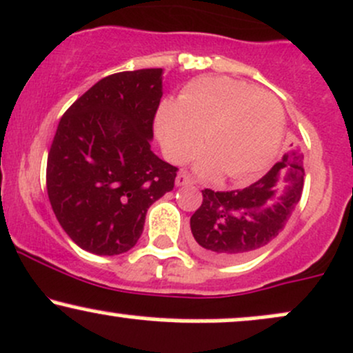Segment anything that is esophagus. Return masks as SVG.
<instances>
[{
	"instance_id": "obj_1",
	"label": "esophagus",
	"mask_w": 353,
	"mask_h": 353,
	"mask_svg": "<svg viewBox=\"0 0 353 353\" xmlns=\"http://www.w3.org/2000/svg\"><path fill=\"white\" fill-rule=\"evenodd\" d=\"M176 184L177 185H189V184H194V179L191 177V174L188 172H179L176 177Z\"/></svg>"
}]
</instances>
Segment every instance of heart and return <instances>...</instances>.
Masks as SVG:
<instances>
[{"label":"heart","mask_w":353,"mask_h":353,"mask_svg":"<svg viewBox=\"0 0 353 353\" xmlns=\"http://www.w3.org/2000/svg\"><path fill=\"white\" fill-rule=\"evenodd\" d=\"M157 134L165 154L183 162L203 145L196 168L204 176L224 170L233 181L258 176L271 164L285 134V110L276 95L228 77H201L179 102L162 103Z\"/></svg>","instance_id":"b5f03b06"}]
</instances>
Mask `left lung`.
I'll use <instances>...</instances> for the list:
<instances>
[{"label": "left lung", "instance_id": "obj_1", "mask_svg": "<svg viewBox=\"0 0 353 353\" xmlns=\"http://www.w3.org/2000/svg\"><path fill=\"white\" fill-rule=\"evenodd\" d=\"M303 176V157L292 150L245 189H204L203 203L191 216L197 253L234 263L268 245L281 233L300 201Z\"/></svg>", "mask_w": 353, "mask_h": 353}]
</instances>
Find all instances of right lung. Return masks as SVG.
Instances as JSON below:
<instances>
[{"mask_svg":"<svg viewBox=\"0 0 353 353\" xmlns=\"http://www.w3.org/2000/svg\"><path fill=\"white\" fill-rule=\"evenodd\" d=\"M162 68L108 75L61 117L46 161V191L75 245L99 256L135 246L150 204L172 191L177 168L150 150Z\"/></svg>","mask_w":353,"mask_h":353,"instance_id":"obj_1","label":"right lung"}]
</instances>
